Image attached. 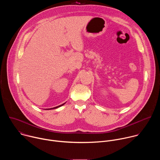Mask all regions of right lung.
I'll return each instance as SVG.
<instances>
[{
  "label": "right lung",
  "mask_w": 160,
  "mask_h": 160,
  "mask_svg": "<svg viewBox=\"0 0 160 160\" xmlns=\"http://www.w3.org/2000/svg\"><path fill=\"white\" fill-rule=\"evenodd\" d=\"M65 103H64V104H61V105H59V106H56V107H54V108H50V109H56V108H59V107H60V106H62V105H64Z\"/></svg>",
  "instance_id": "obj_1"
}]
</instances>
